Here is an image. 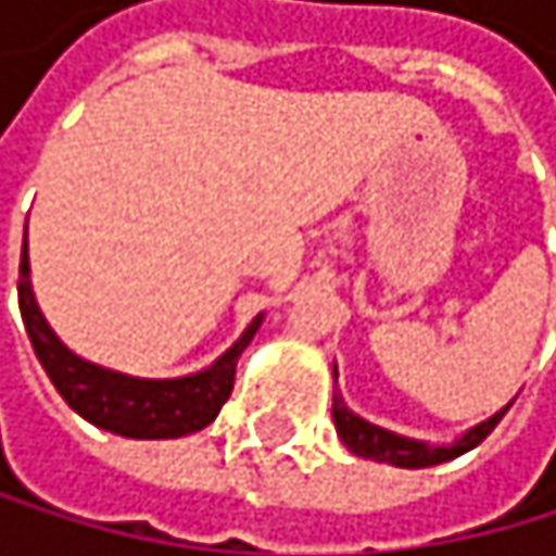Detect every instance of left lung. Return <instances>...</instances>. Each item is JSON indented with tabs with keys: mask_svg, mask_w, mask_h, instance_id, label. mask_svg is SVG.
I'll list each match as a JSON object with an SVG mask.
<instances>
[{
	"mask_svg": "<svg viewBox=\"0 0 556 556\" xmlns=\"http://www.w3.org/2000/svg\"><path fill=\"white\" fill-rule=\"evenodd\" d=\"M507 414V407L501 414H494L490 420H483L480 427H473L467 437H460L454 446H427V443H417V440H407V437H396L383 427H374L367 420H359L353 410L343 407V396L333 393V424H337V433L340 440L350 446L356 457H367V460H377V464H393V467H433V464H443V460H454L473 446L480 440L490 437L501 424V417Z\"/></svg>",
	"mask_w": 556,
	"mask_h": 556,
	"instance_id": "obj_1",
	"label": "left lung"
}]
</instances>
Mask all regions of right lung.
<instances>
[{
	"mask_svg": "<svg viewBox=\"0 0 556 556\" xmlns=\"http://www.w3.org/2000/svg\"><path fill=\"white\" fill-rule=\"evenodd\" d=\"M18 309H23V324L33 340V350L49 374L52 387L62 393L70 407L86 417L89 424L136 440H169L197 433L206 424L216 420L219 407L232 393L237 380V359L253 340L260 316L250 324V330L232 343L210 370L179 377V380H139L126 374H113L92 367L59 343V337L49 330L42 319L33 287H29V256L23 247L18 260Z\"/></svg>",
	"mask_w": 556,
	"mask_h": 556,
	"instance_id": "right-lung-1",
	"label": "right lung"
}]
</instances>
